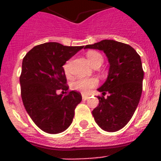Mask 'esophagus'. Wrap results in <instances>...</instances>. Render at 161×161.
<instances>
[{"label":"esophagus","instance_id":"esophagus-1","mask_svg":"<svg viewBox=\"0 0 161 161\" xmlns=\"http://www.w3.org/2000/svg\"><path fill=\"white\" fill-rule=\"evenodd\" d=\"M88 98V96L87 95H83V100H87Z\"/></svg>","mask_w":161,"mask_h":161}]
</instances>
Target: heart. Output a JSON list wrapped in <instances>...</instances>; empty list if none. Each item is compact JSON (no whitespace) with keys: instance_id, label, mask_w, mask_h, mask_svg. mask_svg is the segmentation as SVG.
<instances>
[{"instance_id":"heart-1","label":"heart","mask_w":161,"mask_h":161,"mask_svg":"<svg viewBox=\"0 0 161 161\" xmlns=\"http://www.w3.org/2000/svg\"><path fill=\"white\" fill-rule=\"evenodd\" d=\"M87 58L88 62L93 67L95 65H101L103 61V58L100 53L97 51H88L87 53ZM71 61H67L63 65V71L66 76H69L71 73ZM98 80L96 78H81L78 79L73 83V88L76 90L81 91L83 93H88L91 88H94L98 85Z\"/></svg>"}]
</instances>
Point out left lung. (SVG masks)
<instances>
[{
  "label": "left lung",
  "mask_w": 161,
  "mask_h": 161,
  "mask_svg": "<svg viewBox=\"0 0 161 161\" xmlns=\"http://www.w3.org/2000/svg\"><path fill=\"white\" fill-rule=\"evenodd\" d=\"M84 48L98 49L106 54L108 74L98 92V105L93 110L95 122L102 130L115 132L132 118L142 93L144 71L140 55L132 47L114 40L87 45ZM108 93L107 98H104Z\"/></svg>",
  "instance_id": "1"
}]
</instances>
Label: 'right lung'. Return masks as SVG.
I'll return each mask as SVG.
<instances>
[{
    "label": "right lung",
    "mask_w": 161,
    "mask_h": 161,
    "mask_svg": "<svg viewBox=\"0 0 161 161\" xmlns=\"http://www.w3.org/2000/svg\"><path fill=\"white\" fill-rule=\"evenodd\" d=\"M83 48L46 42L34 47L24 57L21 98L29 116L44 132H63L73 122L75 108L82 101L81 93L70 91L63 96L57 91L68 89L63 66Z\"/></svg>",
    "instance_id": "obj_1"
}]
</instances>
